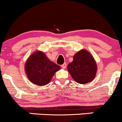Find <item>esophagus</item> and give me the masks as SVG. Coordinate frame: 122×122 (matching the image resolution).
Wrapping results in <instances>:
<instances>
[{"mask_svg": "<svg viewBox=\"0 0 122 122\" xmlns=\"http://www.w3.org/2000/svg\"><path fill=\"white\" fill-rule=\"evenodd\" d=\"M61 67H62L63 69L66 68V63H65L63 64V65H61Z\"/></svg>", "mask_w": 122, "mask_h": 122, "instance_id": "obj_1", "label": "esophagus"}]
</instances>
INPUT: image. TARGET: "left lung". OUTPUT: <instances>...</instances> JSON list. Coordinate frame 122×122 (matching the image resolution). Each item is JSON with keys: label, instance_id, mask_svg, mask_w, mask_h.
<instances>
[{"label": "left lung", "instance_id": "obj_1", "mask_svg": "<svg viewBox=\"0 0 122 122\" xmlns=\"http://www.w3.org/2000/svg\"><path fill=\"white\" fill-rule=\"evenodd\" d=\"M73 61L67 65V70L73 80L80 84L90 82L95 78L97 63L92 55L85 49L75 54Z\"/></svg>", "mask_w": 122, "mask_h": 122}]
</instances>
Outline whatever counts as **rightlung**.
Returning a JSON list of instances; mask_svg holds the SVG:
<instances>
[{"label":"right lung","instance_id":"right-lung-1","mask_svg":"<svg viewBox=\"0 0 122 122\" xmlns=\"http://www.w3.org/2000/svg\"><path fill=\"white\" fill-rule=\"evenodd\" d=\"M25 71L29 80L38 86H44L50 82L61 66L49 60L41 51L31 54L25 64Z\"/></svg>","mask_w":122,"mask_h":122}]
</instances>
